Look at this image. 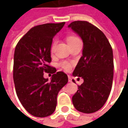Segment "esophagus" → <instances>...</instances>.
<instances>
[{"label":"esophagus","instance_id":"esophagus-1","mask_svg":"<svg viewBox=\"0 0 128 128\" xmlns=\"http://www.w3.org/2000/svg\"><path fill=\"white\" fill-rule=\"evenodd\" d=\"M68 81L70 82H72V78H71V77L70 76H68Z\"/></svg>","mask_w":128,"mask_h":128}]
</instances>
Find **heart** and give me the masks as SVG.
<instances>
[{
  "label": "heart",
  "mask_w": 128,
  "mask_h": 128,
  "mask_svg": "<svg viewBox=\"0 0 128 128\" xmlns=\"http://www.w3.org/2000/svg\"><path fill=\"white\" fill-rule=\"evenodd\" d=\"M78 40H79V38L76 36H68L67 37V42L68 44H70V43H71V42H74V41H76ZM56 41L55 40L53 43L52 44V46H51V52H53L54 50V48H55V47H56ZM60 66L61 67L62 69H64L65 70H70V69H71V64L70 63V62H68L67 61H63L60 62Z\"/></svg>",
  "instance_id": "1"
}]
</instances>
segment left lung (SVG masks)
<instances>
[{
    "instance_id": "1",
    "label": "left lung",
    "mask_w": 128,
    "mask_h": 128,
    "mask_svg": "<svg viewBox=\"0 0 128 128\" xmlns=\"http://www.w3.org/2000/svg\"><path fill=\"white\" fill-rule=\"evenodd\" d=\"M68 28L81 38L82 56L72 72L83 83L72 98L77 110L92 113L100 110L110 93L113 80L112 49L105 34L87 21L72 22Z\"/></svg>"
}]
</instances>
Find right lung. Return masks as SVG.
<instances>
[{
	"mask_svg": "<svg viewBox=\"0 0 128 128\" xmlns=\"http://www.w3.org/2000/svg\"><path fill=\"white\" fill-rule=\"evenodd\" d=\"M65 22L32 28L18 41L14 52L13 80L18 98L32 116L44 118L54 112L57 96L68 81L65 72L50 66L52 38ZM54 75L49 82L43 72Z\"/></svg>",
	"mask_w": 128,
	"mask_h": 128,
	"instance_id": "add662e5",
	"label": "right lung"
}]
</instances>
